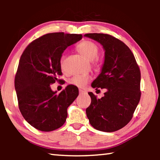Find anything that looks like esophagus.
I'll return each instance as SVG.
<instances>
[{"label": "esophagus", "instance_id": "34e87169", "mask_svg": "<svg viewBox=\"0 0 160 160\" xmlns=\"http://www.w3.org/2000/svg\"><path fill=\"white\" fill-rule=\"evenodd\" d=\"M79 92H80V94H84V93H85V91L83 90H79Z\"/></svg>", "mask_w": 160, "mask_h": 160}]
</instances>
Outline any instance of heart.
<instances>
[{
    "mask_svg": "<svg viewBox=\"0 0 160 160\" xmlns=\"http://www.w3.org/2000/svg\"><path fill=\"white\" fill-rule=\"evenodd\" d=\"M77 50L81 55L86 58L89 61H92L97 57L99 53V48L96 44L91 41H83L80 42L77 47ZM60 64L62 68H63L64 64V56L61 58ZM90 80V77L86 75H76L71 78L69 80V82L72 85H75L78 88H83Z\"/></svg>",
    "mask_w": 160,
    "mask_h": 160,
    "instance_id": "1",
    "label": "heart"
}]
</instances>
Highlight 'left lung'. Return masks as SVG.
<instances>
[{"mask_svg": "<svg viewBox=\"0 0 160 160\" xmlns=\"http://www.w3.org/2000/svg\"><path fill=\"white\" fill-rule=\"evenodd\" d=\"M102 44L104 61L102 71L92 83L93 88L107 90L97 99L89 92L91 104L86 114L91 126L98 131L113 132L131 120L140 99V71L131 49L123 42L106 34L84 35Z\"/></svg>", "mask_w": 160, "mask_h": 160, "instance_id": "8db88e82", "label": "left lung"}]
</instances>
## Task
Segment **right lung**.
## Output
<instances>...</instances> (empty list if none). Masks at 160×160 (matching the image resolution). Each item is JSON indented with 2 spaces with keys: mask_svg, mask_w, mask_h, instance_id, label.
Here are the masks:
<instances>
[{
  "mask_svg": "<svg viewBox=\"0 0 160 160\" xmlns=\"http://www.w3.org/2000/svg\"><path fill=\"white\" fill-rule=\"evenodd\" d=\"M82 37L48 33L31 42L22 54L15 78L19 109L24 118L39 131H52L63 126L68 107L78 96L76 86L68 85L57 94L51 90V84L62 75V53Z\"/></svg>",
  "mask_w": 160,
  "mask_h": 160,
  "instance_id": "obj_1",
  "label": "right lung"
}]
</instances>
